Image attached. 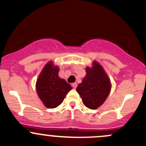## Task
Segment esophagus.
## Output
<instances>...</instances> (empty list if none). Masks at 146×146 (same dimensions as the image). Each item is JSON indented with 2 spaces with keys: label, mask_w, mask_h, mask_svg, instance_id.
<instances>
[{
  "label": "esophagus",
  "mask_w": 146,
  "mask_h": 146,
  "mask_svg": "<svg viewBox=\"0 0 146 146\" xmlns=\"http://www.w3.org/2000/svg\"><path fill=\"white\" fill-rule=\"evenodd\" d=\"M72 87H73V88H74V89H75L76 87H77V83H76V82H74V83H72Z\"/></svg>",
  "instance_id": "1"
}]
</instances>
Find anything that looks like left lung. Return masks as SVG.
Returning a JSON list of instances; mask_svg holds the SVG:
<instances>
[{
  "mask_svg": "<svg viewBox=\"0 0 146 146\" xmlns=\"http://www.w3.org/2000/svg\"><path fill=\"white\" fill-rule=\"evenodd\" d=\"M85 77L78 84L77 92L83 104L92 110L97 109L104 103L111 90V83L102 66L95 61L92 67L86 68Z\"/></svg>",
  "mask_w": 146,
  "mask_h": 146,
  "instance_id": "left-lung-1",
  "label": "left lung"
}]
</instances>
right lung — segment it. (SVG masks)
Listing matches in <instances>:
<instances>
[{"label": "right lung", "instance_id": "right-lung-1", "mask_svg": "<svg viewBox=\"0 0 146 146\" xmlns=\"http://www.w3.org/2000/svg\"><path fill=\"white\" fill-rule=\"evenodd\" d=\"M59 67L48 62L40 73L36 84L37 94L48 108H55L63 102L72 87L58 75Z\"/></svg>", "mask_w": 146, "mask_h": 146}]
</instances>
